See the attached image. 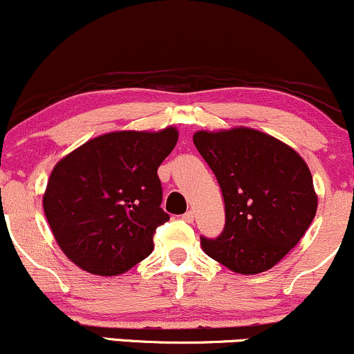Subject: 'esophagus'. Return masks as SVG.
I'll return each mask as SVG.
<instances>
[{
    "instance_id": "34e87169",
    "label": "esophagus",
    "mask_w": 354,
    "mask_h": 354,
    "mask_svg": "<svg viewBox=\"0 0 354 354\" xmlns=\"http://www.w3.org/2000/svg\"><path fill=\"white\" fill-rule=\"evenodd\" d=\"M183 219H185L186 223H193L194 221V213H193V211H186V213L183 214Z\"/></svg>"
}]
</instances>
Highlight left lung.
Masks as SVG:
<instances>
[{
    "label": "left lung",
    "instance_id": "obj_1",
    "mask_svg": "<svg viewBox=\"0 0 354 354\" xmlns=\"http://www.w3.org/2000/svg\"><path fill=\"white\" fill-rule=\"evenodd\" d=\"M193 141L216 176L226 211L221 236L201 238L203 251L238 274L278 265L318 208L306 161L291 146L246 126L201 129Z\"/></svg>",
    "mask_w": 354,
    "mask_h": 354
}]
</instances>
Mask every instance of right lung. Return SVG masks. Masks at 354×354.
<instances>
[{"label": "right lung", "mask_w": 354, "mask_h": 354, "mask_svg": "<svg viewBox=\"0 0 354 354\" xmlns=\"http://www.w3.org/2000/svg\"><path fill=\"white\" fill-rule=\"evenodd\" d=\"M178 141L160 131L100 135L61 158L43 194L56 243L81 270L123 274L153 251V234L169 219L158 168Z\"/></svg>", "instance_id": "add662e5"}]
</instances>
